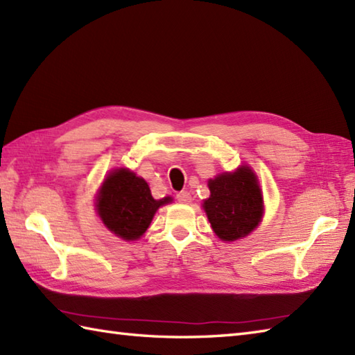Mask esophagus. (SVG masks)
Returning a JSON list of instances; mask_svg holds the SVG:
<instances>
[{"label":"esophagus","instance_id":"obj_1","mask_svg":"<svg viewBox=\"0 0 355 355\" xmlns=\"http://www.w3.org/2000/svg\"><path fill=\"white\" fill-rule=\"evenodd\" d=\"M177 200L180 202H184V205H187V202H191L192 197H191V193L187 192V191H182V192L177 193Z\"/></svg>","mask_w":355,"mask_h":355}]
</instances>
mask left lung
Instances as JSON below:
<instances>
[{"instance_id": "1", "label": "left lung", "mask_w": 355, "mask_h": 355, "mask_svg": "<svg viewBox=\"0 0 355 355\" xmlns=\"http://www.w3.org/2000/svg\"><path fill=\"white\" fill-rule=\"evenodd\" d=\"M210 197L205 201L212 229L223 241L247 236L262 218L263 202L254 173L247 166L221 173L209 182Z\"/></svg>"}]
</instances>
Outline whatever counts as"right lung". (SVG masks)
Returning a JSON list of instances; mask_svg holds the SVG:
<instances>
[{
  "instance_id": "obj_1",
  "label": "right lung",
  "mask_w": 355,
  "mask_h": 355,
  "mask_svg": "<svg viewBox=\"0 0 355 355\" xmlns=\"http://www.w3.org/2000/svg\"><path fill=\"white\" fill-rule=\"evenodd\" d=\"M169 201L171 197L154 200L145 180L128 169H119L103 182L97 198V212L103 224L119 238L134 241L146 232L157 209Z\"/></svg>"
}]
</instances>
